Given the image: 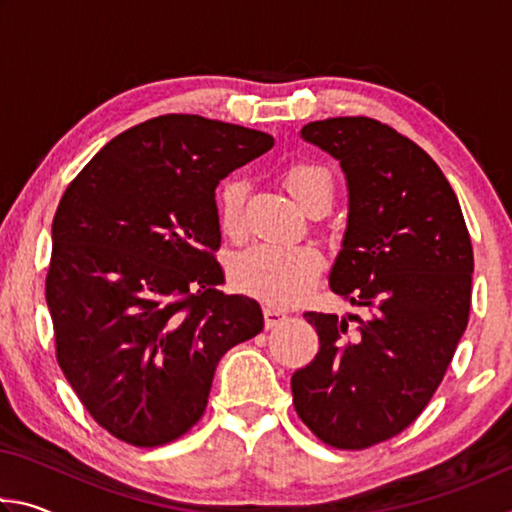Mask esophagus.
Returning <instances> with one entry per match:
<instances>
[{
	"label": "esophagus",
	"instance_id": "34e87169",
	"mask_svg": "<svg viewBox=\"0 0 512 512\" xmlns=\"http://www.w3.org/2000/svg\"><path fill=\"white\" fill-rule=\"evenodd\" d=\"M289 314L284 309H280V307H275V305H266L264 307V318H266V329H273V327H277L282 323L284 318H287Z\"/></svg>",
	"mask_w": 512,
	"mask_h": 512
}]
</instances>
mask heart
Returning a JSON list of instances; mask_svg holds the SVG:
<instances>
[{
  "label": "heart",
  "mask_w": 512,
  "mask_h": 512,
  "mask_svg": "<svg viewBox=\"0 0 512 512\" xmlns=\"http://www.w3.org/2000/svg\"><path fill=\"white\" fill-rule=\"evenodd\" d=\"M277 178L302 210L318 214L332 203L334 173L323 162L291 158L277 169ZM244 196L246 187L235 176L223 178L214 189L216 223L228 239L244 235ZM323 266V253L311 244L257 246L237 259L232 275L248 296L262 298L268 305H289L318 280Z\"/></svg>",
  "instance_id": "1"
}]
</instances>
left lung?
Segmentation results:
<instances>
[{"mask_svg":"<svg viewBox=\"0 0 512 512\" xmlns=\"http://www.w3.org/2000/svg\"><path fill=\"white\" fill-rule=\"evenodd\" d=\"M302 137L348 178L329 287L366 318L307 311L320 348L293 372V406L325 445L357 452L402 433L438 391L470 320L472 241L445 173L395 128L332 117Z\"/></svg>","mask_w":512,"mask_h":512,"instance_id":"left-lung-1","label":"left lung"}]
</instances>
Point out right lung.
Instances as JSON below:
<instances>
[{
    "mask_svg": "<svg viewBox=\"0 0 512 512\" xmlns=\"http://www.w3.org/2000/svg\"><path fill=\"white\" fill-rule=\"evenodd\" d=\"M271 146L225 121L153 117L103 146L60 198L45 282L56 359L121 443L185 436L223 354L262 332L257 302L223 291L214 189Z\"/></svg>",
    "mask_w": 512,
    "mask_h": 512,
    "instance_id": "right-lung-1",
    "label": "right lung"
}]
</instances>
